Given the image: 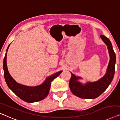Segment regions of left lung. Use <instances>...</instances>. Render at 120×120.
I'll return each mask as SVG.
<instances>
[{
    "mask_svg": "<svg viewBox=\"0 0 120 120\" xmlns=\"http://www.w3.org/2000/svg\"><path fill=\"white\" fill-rule=\"evenodd\" d=\"M100 37L108 47L110 56V61L107 72L103 78L100 79L99 81L94 82H88L85 85H82L78 81V80L81 78L76 77L75 75L71 73L69 87L72 93L79 98L86 99H95L106 90L113 79L116 62L115 53L109 39L103 35H101Z\"/></svg>",
    "mask_w": 120,
    "mask_h": 120,
    "instance_id": "8db88e82",
    "label": "left lung"
}]
</instances>
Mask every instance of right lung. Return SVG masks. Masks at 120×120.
Wrapping results in <instances>:
<instances>
[{
    "label": "right lung",
    "mask_w": 120,
    "mask_h": 120,
    "mask_svg": "<svg viewBox=\"0 0 120 120\" xmlns=\"http://www.w3.org/2000/svg\"><path fill=\"white\" fill-rule=\"evenodd\" d=\"M9 45L6 52H8ZM7 52L3 61V69L6 82L11 90L23 101L28 103L35 102L44 99L49 93L51 82L59 75L62 71H58L48 77L42 85L35 87H28L16 82L9 73L6 64Z\"/></svg>",
    "instance_id": "right-lung-1"
}]
</instances>
